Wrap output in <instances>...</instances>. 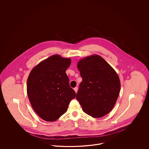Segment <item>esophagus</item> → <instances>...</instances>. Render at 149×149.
<instances>
[{
  "label": "esophagus",
  "instance_id": "1",
  "mask_svg": "<svg viewBox=\"0 0 149 149\" xmlns=\"http://www.w3.org/2000/svg\"><path fill=\"white\" fill-rule=\"evenodd\" d=\"M78 87H75L74 89V90L75 91V93H77V92H78Z\"/></svg>",
  "mask_w": 149,
  "mask_h": 149
}]
</instances>
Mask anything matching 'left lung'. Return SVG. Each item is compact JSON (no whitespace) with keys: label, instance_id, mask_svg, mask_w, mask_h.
Listing matches in <instances>:
<instances>
[{"label":"left lung","instance_id":"1","mask_svg":"<svg viewBox=\"0 0 149 149\" xmlns=\"http://www.w3.org/2000/svg\"><path fill=\"white\" fill-rule=\"evenodd\" d=\"M77 67L83 80L76 98L83 111L93 118L109 113L120 92V80L117 72L98 55L81 59Z\"/></svg>","mask_w":149,"mask_h":149}]
</instances>
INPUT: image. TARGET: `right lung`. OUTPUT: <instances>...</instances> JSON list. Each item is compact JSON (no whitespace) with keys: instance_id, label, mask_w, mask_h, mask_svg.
Returning <instances> with one entry per match:
<instances>
[{"instance_id":"add662e5","label":"right lung","mask_w":149,"mask_h":149,"mask_svg":"<svg viewBox=\"0 0 149 149\" xmlns=\"http://www.w3.org/2000/svg\"><path fill=\"white\" fill-rule=\"evenodd\" d=\"M70 64V58L54 55L37 64L29 74V100L36 113L43 120H58L76 96L66 74Z\"/></svg>"}]
</instances>
